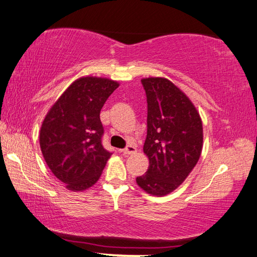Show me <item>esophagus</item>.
I'll list each match as a JSON object with an SVG mask.
<instances>
[{
	"instance_id": "esophagus-1",
	"label": "esophagus",
	"mask_w": 257,
	"mask_h": 257,
	"mask_svg": "<svg viewBox=\"0 0 257 257\" xmlns=\"http://www.w3.org/2000/svg\"><path fill=\"white\" fill-rule=\"evenodd\" d=\"M121 152L123 153V155H125V156L133 155V154L136 153V147L132 146V145H128L126 148H124V150H122Z\"/></svg>"
}]
</instances>
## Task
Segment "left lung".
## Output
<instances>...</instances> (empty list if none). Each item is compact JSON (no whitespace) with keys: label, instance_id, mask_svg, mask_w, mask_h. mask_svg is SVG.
<instances>
[{"label":"left lung","instance_id":"1","mask_svg":"<svg viewBox=\"0 0 257 257\" xmlns=\"http://www.w3.org/2000/svg\"><path fill=\"white\" fill-rule=\"evenodd\" d=\"M147 98V136L143 151L150 166L136 178L139 187L156 197L176 190L201 155L203 128L190 99L166 78L142 79Z\"/></svg>","mask_w":257,"mask_h":257}]
</instances>
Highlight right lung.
Here are the masks:
<instances>
[{
    "label": "right lung",
    "instance_id": "add662e5",
    "mask_svg": "<svg viewBox=\"0 0 257 257\" xmlns=\"http://www.w3.org/2000/svg\"><path fill=\"white\" fill-rule=\"evenodd\" d=\"M118 85L107 78H79L44 118L39 133L44 159L68 190L78 192L92 187L112 155L101 143L100 111Z\"/></svg>",
    "mask_w": 257,
    "mask_h": 257
}]
</instances>
